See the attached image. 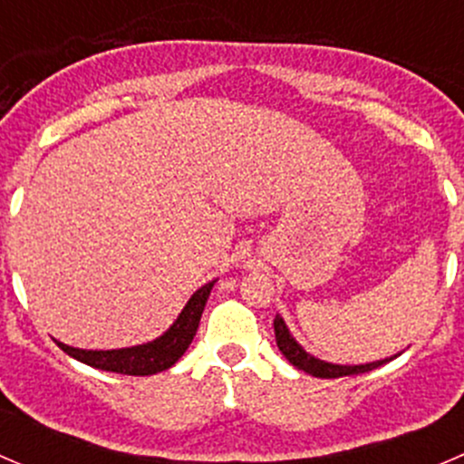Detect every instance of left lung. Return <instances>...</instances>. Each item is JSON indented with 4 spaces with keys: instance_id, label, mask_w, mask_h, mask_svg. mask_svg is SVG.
<instances>
[{
    "instance_id": "1",
    "label": "left lung",
    "mask_w": 464,
    "mask_h": 464,
    "mask_svg": "<svg viewBox=\"0 0 464 464\" xmlns=\"http://www.w3.org/2000/svg\"><path fill=\"white\" fill-rule=\"evenodd\" d=\"M274 330H276V343H278L280 353L289 359L292 366H296L298 371H305L314 377H323V379H336V377H348V375H359V372H368L375 371V368L386 363L388 359L383 362H372V363H363V366H336V363H325L321 359H314L312 354H307L301 345L294 341V336L289 334L287 325L285 321L276 314L274 319Z\"/></svg>"
}]
</instances>
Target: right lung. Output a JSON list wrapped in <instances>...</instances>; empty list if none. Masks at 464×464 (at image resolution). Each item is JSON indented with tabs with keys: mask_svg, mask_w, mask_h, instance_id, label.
<instances>
[{
	"mask_svg": "<svg viewBox=\"0 0 464 464\" xmlns=\"http://www.w3.org/2000/svg\"><path fill=\"white\" fill-rule=\"evenodd\" d=\"M213 283L204 285L202 289L193 294V298L188 301V305L184 307V312L179 314V319L172 323L170 330L163 336H159L157 341L145 345H134V348H123V350H78L72 345H64L60 341L58 348H63L69 357L78 359V362L87 363L92 368H101V371L110 372H121V375H154V372L168 371L170 366H175L179 362L181 354L188 350L190 341H193L195 332L199 327V319H202V312L206 305V298H208Z\"/></svg>",
	"mask_w": 464,
	"mask_h": 464,
	"instance_id": "right-lung-1",
	"label": "right lung"
}]
</instances>
